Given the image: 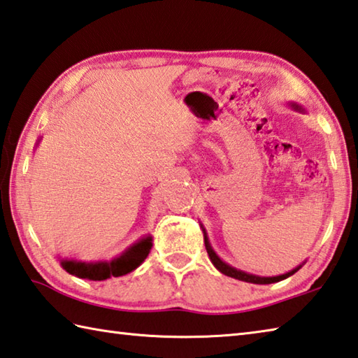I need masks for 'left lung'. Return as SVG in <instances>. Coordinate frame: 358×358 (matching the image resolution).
I'll use <instances>...</instances> for the list:
<instances>
[{
    "mask_svg": "<svg viewBox=\"0 0 358 358\" xmlns=\"http://www.w3.org/2000/svg\"><path fill=\"white\" fill-rule=\"evenodd\" d=\"M293 107H295L296 110H301V108L298 107V105H293ZM205 247H206V251H208V255H209V259H211V262L215 265L217 270H220V271L223 273V275L231 276V278H234V279H239V281H245V282H253V284H271V282H279V281H282V279L292 276L293 273H296V271L299 270V267H298V268H295V270L285 273V275L275 276V278H261V276L248 275V273L241 271V270H236V268H233V267H229V265H227L223 261H220V257L217 256V255L214 253V251H213L211 245H209V242H208V239H206V236H205Z\"/></svg>",
    "mask_w": 358,
    "mask_h": 358,
    "instance_id": "obj_1",
    "label": "left lung"
}]
</instances>
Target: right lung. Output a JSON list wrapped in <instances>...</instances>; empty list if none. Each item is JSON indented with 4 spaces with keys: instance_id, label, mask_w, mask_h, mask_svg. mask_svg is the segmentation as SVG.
I'll return each instance as SVG.
<instances>
[{
    "instance_id": "right-lung-1",
    "label": "right lung",
    "mask_w": 358,
    "mask_h": 358,
    "mask_svg": "<svg viewBox=\"0 0 358 358\" xmlns=\"http://www.w3.org/2000/svg\"><path fill=\"white\" fill-rule=\"evenodd\" d=\"M150 247L152 239L145 237V239L131 245L129 250H125L121 256L113 259L111 262L85 264L76 261H62V267L77 278L91 279V281H103V279L110 276L117 278L135 270L149 255Z\"/></svg>"
}]
</instances>
